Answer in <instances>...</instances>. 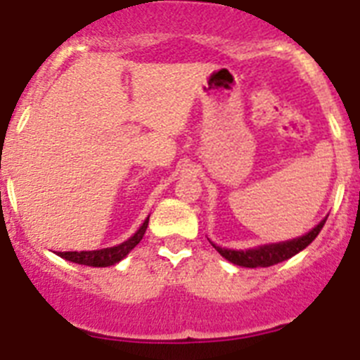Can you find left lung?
I'll return each mask as SVG.
<instances>
[{
	"instance_id": "1",
	"label": "left lung",
	"mask_w": 360,
	"mask_h": 360,
	"mask_svg": "<svg viewBox=\"0 0 360 360\" xmlns=\"http://www.w3.org/2000/svg\"><path fill=\"white\" fill-rule=\"evenodd\" d=\"M326 224V218L321 219L316 227L311 229L310 232H307L304 236L294 238V240L281 241V243H270V245H259V247H254V249H245V250H232V249H221L218 245L212 243L216 250H218L221 256L227 259V262L234 263V265L247 266V269H257V266H272L276 263H281L288 257L295 256L297 252H301L303 249H307L311 241L316 240L317 234L321 232L323 225Z\"/></svg>"
}]
</instances>
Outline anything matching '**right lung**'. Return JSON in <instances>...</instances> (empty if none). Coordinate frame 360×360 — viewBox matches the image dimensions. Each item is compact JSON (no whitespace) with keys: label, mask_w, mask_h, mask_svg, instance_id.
<instances>
[{"label":"right lung","mask_w":360,"mask_h":360,"mask_svg":"<svg viewBox=\"0 0 360 360\" xmlns=\"http://www.w3.org/2000/svg\"><path fill=\"white\" fill-rule=\"evenodd\" d=\"M149 216L144 219V224L139 227V231L133 234L129 240H126L124 243L115 245V247H108V249L101 250H81V252H57V256H61L63 259H68L72 263H77V265H88V266H110L119 263L120 259L128 256L136 245L141 243V240L144 238V232L148 229Z\"/></svg>","instance_id":"right-lung-1"}]
</instances>
